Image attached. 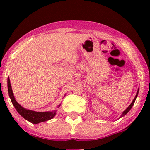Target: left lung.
Segmentation results:
<instances>
[{"mask_svg":"<svg viewBox=\"0 0 150 150\" xmlns=\"http://www.w3.org/2000/svg\"><path fill=\"white\" fill-rule=\"evenodd\" d=\"M138 92H139V88H138V89H137V93H136V95H135V98H134V99L133 100H132V101L131 102V104H130V105H129V106H128V107H127V108L125 110V111H123V113H121V115H120V116L119 117V118H122V117H123L124 116H125V115L127 114V113H128L129 111H130V110L131 109V108L132 107V106H133V104H134V103H135V99H136V98H137V95H138ZM119 118H118V119H119Z\"/></svg>","mask_w":150,"mask_h":150,"instance_id":"1","label":"left lung"}]
</instances>
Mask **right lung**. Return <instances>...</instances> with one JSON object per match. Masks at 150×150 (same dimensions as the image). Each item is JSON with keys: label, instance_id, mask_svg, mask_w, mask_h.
Segmentation results:
<instances>
[{"label": "right lung", "instance_id": "add662e5", "mask_svg": "<svg viewBox=\"0 0 150 150\" xmlns=\"http://www.w3.org/2000/svg\"><path fill=\"white\" fill-rule=\"evenodd\" d=\"M8 94H9V97L10 98L12 103H13V106H15V109L17 111L20 113L21 116L23 117L25 119H26L30 123H34V124H37V123H42V122L47 121V120L52 119V118L56 115L57 110H53L52 111H44V112H39V111H32V110L27 109V108H24L23 106H21L19 103L15 100V98L14 97V94H13V89H12L11 84H10V81L9 77H8ZM63 97V98L65 97ZM61 104H58L57 108H59L61 106Z\"/></svg>", "mask_w": 150, "mask_h": 150}]
</instances>
